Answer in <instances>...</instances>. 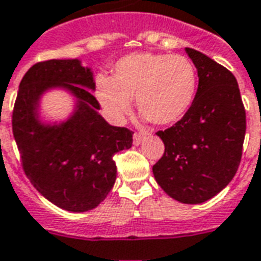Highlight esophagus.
<instances>
[{"label":"esophagus","instance_id":"34e87169","mask_svg":"<svg viewBox=\"0 0 261 261\" xmlns=\"http://www.w3.org/2000/svg\"><path fill=\"white\" fill-rule=\"evenodd\" d=\"M143 139H145V135L136 132V134L134 135V145H136V146L140 145V143L143 142Z\"/></svg>","mask_w":261,"mask_h":261}]
</instances>
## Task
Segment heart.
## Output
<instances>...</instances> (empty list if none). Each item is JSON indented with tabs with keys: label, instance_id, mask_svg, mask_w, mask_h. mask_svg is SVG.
<instances>
[{
	"label": "heart",
	"instance_id": "heart-1",
	"mask_svg": "<svg viewBox=\"0 0 261 261\" xmlns=\"http://www.w3.org/2000/svg\"><path fill=\"white\" fill-rule=\"evenodd\" d=\"M197 70L182 55L134 53L114 64L112 77L99 75L95 95L114 122L125 121L132 98L145 121L167 126L181 121L197 92Z\"/></svg>",
	"mask_w": 261,
	"mask_h": 261
}]
</instances>
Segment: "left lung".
Listing matches in <instances>:
<instances>
[{
  "instance_id": "left-lung-1",
  "label": "left lung",
  "mask_w": 261,
  "mask_h": 261,
  "mask_svg": "<svg viewBox=\"0 0 261 261\" xmlns=\"http://www.w3.org/2000/svg\"><path fill=\"white\" fill-rule=\"evenodd\" d=\"M198 71V90L186 116L157 136L164 154L153 166L157 184L175 201L202 204L232 181L242 159L246 112L228 68L186 47Z\"/></svg>"
}]
</instances>
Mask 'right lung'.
I'll list each match as a JSON object with an SVG mask.
<instances>
[{
    "mask_svg": "<svg viewBox=\"0 0 261 261\" xmlns=\"http://www.w3.org/2000/svg\"><path fill=\"white\" fill-rule=\"evenodd\" d=\"M53 88L76 98L73 114L60 124L38 119L40 98ZM94 90L91 68L79 59L39 62L23 75L12 112L25 174L46 199L70 212L104 201L116 180L114 154L132 146V130L112 126L98 114Z\"/></svg>",
    "mask_w": 261,
    "mask_h": 261,
    "instance_id": "1",
    "label": "right lung"
}]
</instances>
